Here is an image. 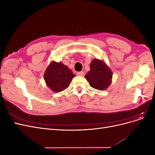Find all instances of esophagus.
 <instances>
[{"label":"esophagus","mask_w":155,"mask_h":155,"mask_svg":"<svg viewBox=\"0 0 155 155\" xmlns=\"http://www.w3.org/2000/svg\"><path fill=\"white\" fill-rule=\"evenodd\" d=\"M83 74H84V72L83 71H80V72H77L78 76H83Z\"/></svg>","instance_id":"esophagus-1"}]
</instances>
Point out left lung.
<instances>
[{
  "label": "left lung",
  "mask_w": 155,
  "mask_h": 155,
  "mask_svg": "<svg viewBox=\"0 0 155 155\" xmlns=\"http://www.w3.org/2000/svg\"><path fill=\"white\" fill-rule=\"evenodd\" d=\"M90 66L91 70L85 76L89 85L97 90H105L111 83V70L105 63L97 59L92 61Z\"/></svg>",
  "instance_id": "8db88e82"
}]
</instances>
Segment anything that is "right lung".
Returning a JSON list of instances; mask_svg holds the SVG:
<instances>
[{"instance_id":"obj_1","label":"right lung","mask_w":155,"mask_h":155,"mask_svg":"<svg viewBox=\"0 0 155 155\" xmlns=\"http://www.w3.org/2000/svg\"><path fill=\"white\" fill-rule=\"evenodd\" d=\"M75 76L71 70L61 63L51 62L45 74L46 85L56 92L64 91L68 87Z\"/></svg>"}]
</instances>
